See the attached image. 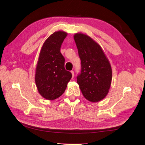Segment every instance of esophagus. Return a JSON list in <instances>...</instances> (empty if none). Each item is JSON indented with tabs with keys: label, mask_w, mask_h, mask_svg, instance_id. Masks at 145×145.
<instances>
[{
	"label": "esophagus",
	"mask_w": 145,
	"mask_h": 145,
	"mask_svg": "<svg viewBox=\"0 0 145 145\" xmlns=\"http://www.w3.org/2000/svg\"><path fill=\"white\" fill-rule=\"evenodd\" d=\"M71 72V73H72V78H73V77H74V72H73V71H72Z\"/></svg>",
	"instance_id": "obj_1"
}]
</instances>
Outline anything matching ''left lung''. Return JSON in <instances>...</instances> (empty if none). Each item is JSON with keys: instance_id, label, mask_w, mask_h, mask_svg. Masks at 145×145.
<instances>
[{"instance_id": "obj_1", "label": "left lung", "mask_w": 145, "mask_h": 145, "mask_svg": "<svg viewBox=\"0 0 145 145\" xmlns=\"http://www.w3.org/2000/svg\"><path fill=\"white\" fill-rule=\"evenodd\" d=\"M81 61V72L77 82L84 97L99 102L109 93L112 78L110 62L100 45L89 36L77 33L73 36Z\"/></svg>"}]
</instances>
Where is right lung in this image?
<instances>
[{
  "label": "right lung",
  "mask_w": 145,
  "mask_h": 145,
  "mask_svg": "<svg viewBox=\"0 0 145 145\" xmlns=\"http://www.w3.org/2000/svg\"><path fill=\"white\" fill-rule=\"evenodd\" d=\"M67 33L57 31L50 35L43 44L35 71V83L42 97L49 100L58 98L64 93L72 78L64 68V58L60 48Z\"/></svg>",
  "instance_id": "right-lung-1"
}]
</instances>
